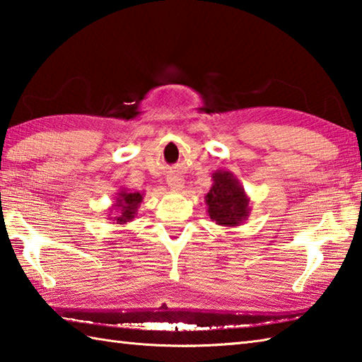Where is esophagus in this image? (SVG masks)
Wrapping results in <instances>:
<instances>
[{"label": "esophagus", "instance_id": "esophagus-1", "mask_svg": "<svg viewBox=\"0 0 362 362\" xmlns=\"http://www.w3.org/2000/svg\"><path fill=\"white\" fill-rule=\"evenodd\" d=\"M168 187L174 191H180L185 188V180L180 175H173L168 179Z\"/></svg>", "mask_w": 362, "mask_h": 362}]
</instances>
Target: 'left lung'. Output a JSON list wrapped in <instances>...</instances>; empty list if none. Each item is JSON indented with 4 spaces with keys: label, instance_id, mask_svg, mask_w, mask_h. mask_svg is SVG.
Here are the masks:
<instances>
[{
    "label": "left lung",
    "instance_id": "8db88e82",
    "mask_svg": "<svg viewBox=\"0 0 362 362\" xmlns=\"http://www.w3.org/2000/svg\"><path fill=\"white\" fill-rule=\"evenodd\" d=\"M213 185L205 196L206 213L211 221L222 227H236L247 221L250 214V197L245 194L244 187L238 177L218 169L211 174Z\"/></svg>",
    "mask_w": 362,
    "mask_h": 362
}]
</instances>
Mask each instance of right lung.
<instances>
[{
  "instance_id": "1",
  "label": "right lung",
  "mask_w": 362,
  "mask_h": 362,
  "mask_svg": "<svg viewBox=\"0 0 362 362\" xmlns=\"http://www.w3.org/2000/svg\"><path fill=\"white\" fill-rule=\"evenodd\" d=\"M144 193L140 191H129L127 188H121L117 197H115V202L110 205V211L107 214V219L113 221L112 224L124 226L127 222H132L138 214V209L143 202Z\"/></svg>"
}]
</instances>
